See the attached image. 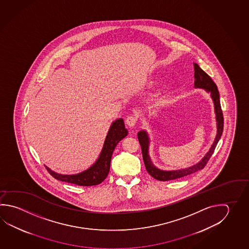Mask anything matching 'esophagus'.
<instances>
[{
  "label": "esophagus",
  "mask_w": 249,
  "mask_h": 249,
  "mask_svg": "<svg viewBox=\"0 0 249 249\" xmlns=\"http://www.w3.org/2000/svg\"><path fill=\"white\" fill-rule=\"evenodd\" d=\"M136 123H137V118H136L135 117H133V116H130V117H128V118L125 119V124H126L127 125L130 127V128L135 126Z\"/></svg>",
  "instance_id": "esophagus-1"
}]
</instances>
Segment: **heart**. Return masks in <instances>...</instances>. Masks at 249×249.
I'll return each mask as SVG.
<instances>
[{"label": "heart", "mask_w": 249, "mask_h": 249, "mask_svg": "<svg viewBox=\"0 0 249 249\" xmlns=\"http://www.w3.org/2000/svg\"><path fill=\"white\" fill-rule=\"evenodd\" d=\"M154 83H155V82H150L149 83L147 84V86H151V85H153Z\"/></svg>", "instance_id": "obj_1"}]
</instances>
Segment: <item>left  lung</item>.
I'll list each match as a JSON object with an SVG mask.
<instances>
[{"instance_id": "8db88e82", "label": "left lung", "mask_w": 249, "mask_h": 249, "mask_svg": "<svg viewBox=\"0 0 249 249\" xmlns=\"http://www.w3.org/2000/svg\"><path fill=\"white\" fill-rule=\"evenodd\" d=\"M195 70V89H204L211 95V98L213 99V105H214V112H215V118H216V124H217V133L215 136V139L213 141V145L210 147L208 152L204 154V157L190 167L185 168H180L176 170H162L160 169L154 165L152 159L150 157V137L148 132L145 130H141L138 132V139L141 144V150L143 160L145 163L146 171L148 172L151 177L159 181H169L175 180L181 177L189 176L190 174L197 172L199 170L203 169L206 163L208 162L211 156L213 155L214 150L217 146V142L221 138L223 128H224V118L222 113L221 105L219 101V93L217 90V85L214 83L213 79L209 76L204 70H202L198 65L194 63Z\"/></svg>"}]
</instances>
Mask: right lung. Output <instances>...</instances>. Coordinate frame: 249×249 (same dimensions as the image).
<instances>
[{"instance_id": "add662e5", "label": "right lung", "mask_w": 249, "mask_h": 249, "mask_svg": "<svg viewBox=\"0 0 249 249\" xmlns=\"http://www.w3.org/2000/svg\"><path fill=\"white\" fill-rule=\"evenodd\" d=\"M128 131L125 129L123 118H118L108 129L104 145L98 158L90 167L82 172L74 175H63L55 172L50 167L45 166L51 176L59 181H65L79 186H94L100 184L108 176L110 167V160L114 149L119 141L126 137Z\"/></svg>"}]
</instances>
